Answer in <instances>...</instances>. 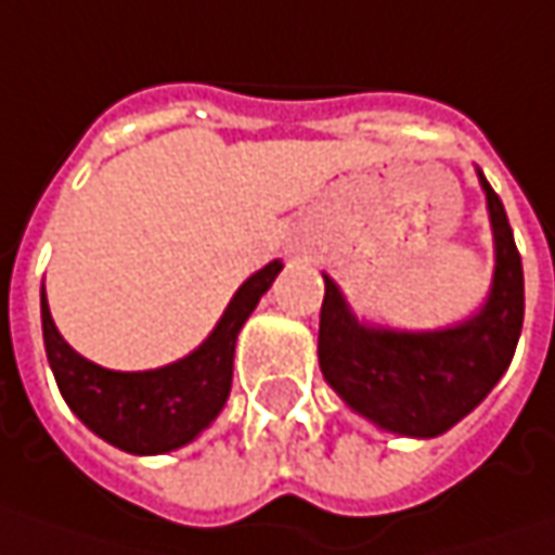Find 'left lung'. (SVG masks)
I'll return each instance as SVG.
<instances>
[{"mask_svg": "<svg viewBox=\"0 0 555 555\" xmlns=\"http://www.w3.org/2000/svg\"><path fill=\"white\" fill-rule=\"evenodd\" d=\"M494 228L498 266L485 309L451 331L395 333L361 327L324 278L318 358L339 398L398 436L448 433L494 389L509 367L525 318L522 256L501 197L481 176Z\"/></svg>", "mask_w": 555, "mask_h": 555, "instance_id": "obj_1", "label": "left lung"}]
</instances>
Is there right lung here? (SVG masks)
I'll return each instance as SVG.
<instances>
[{
  "label": "right lung",
  "mask_w": 555,
  "mask_h": 555,
  "mask_svg": "<svg viewBox=\"0 0 555 555\" xmlns=\"http://www.w3.org/2000/svg\"><path fill=\"white\" fill-rule=\"evenodd\" d=\"M281 262L256 271L234 293L219 327L194 354L144 373L98 367L76 354L57 333L42 287V336L57 389L95 436L129 454H166L206 429L228 401L234 373V343L262 293L278 278Z\"/></svg>",
  "instance_id": "1"
}]
</instances>
